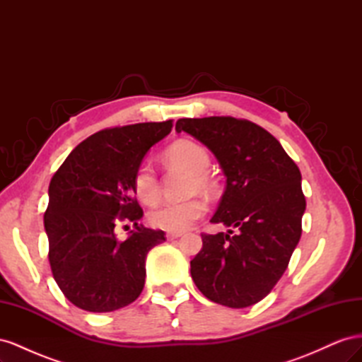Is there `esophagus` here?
Listing matches in <instances>:
<instances>
[{
	"mask_svg": "<svg viewBox=\"0 0 362 362\" xmlns=\"http://www.w3.org/2000/svg\"><path fill=\"white\" fill-rule=\"evenodd\" d=\"M181 235H182V233H166L168 240H175V238H178Z\"/></svg>",
	"mask_w": 362,
	"mask_h": 362,
	"instance_id": "obj_1",
	"label": "esophagus"
}]
</instances>
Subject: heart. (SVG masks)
Here are the masks:
<instances>
[{
    "label": "heart",
    "instance_id": "obj_1",
    "mask_svg": "<svg viewBox=\"0 0 362 362\" xmlns=\"http://www.w3.org/2000/svg\"><path fill=\"white\" fill-rule=\"evenodd\" d=\"M166 160L175 166L192 173L189 190H208L213 181L206 175L210 168V154L199 144L192 140H180L173 144L164 154ZM134 193L145 205H154L160 199V184L157 175L148 163H141L134 175ZM206 211V204L201 198H189L178 202H164L149 213V223L164 231L180 233L190 228Z\"/></svg>",
    "mask_w": 362,
    "mask_h": 362
}]
</instances>
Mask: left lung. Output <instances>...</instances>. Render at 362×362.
<instances>
[{"instance_id":"obj_1","label":"left lung","mask_w":362,"mask_h":362,"mask_svg":"<svg viewBox=\"0 0 362 362\" xmlns=\"http://www.w3.org/2000/svg\"><path fill=\"white\" fill-rule=\"evenodd\" d=\"M175 129L216 156L226 187L211 222L238 229L202 234L192 278L206 299L246 308L276 286L300 240L306 206L300 170L269 131L246 119L184 117Z\"/></svg>"}]
</instances>
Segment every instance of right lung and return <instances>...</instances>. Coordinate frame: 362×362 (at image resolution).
Masks as SVG:
<instances>
[{"label": "right lung", "instance_id": "1", "mask_svg": "<svg viewBox=\"0 0 362 362\" xmlns=\"http://www.w3.org/2000/svg\"><path fill=\"white\" fill-rule=\"evenodd\" d=\"M172 127L164 120L98 131L54 173L43 216L48 259L64 298L84 311L124 308L144 290L148 252L166 234L139 225L144 210L134 198V175ZM124 220L136 231L119 240L114 229Z\"/></svg>", "mask_w": 362, "mask_h": 362}]
</instances>
